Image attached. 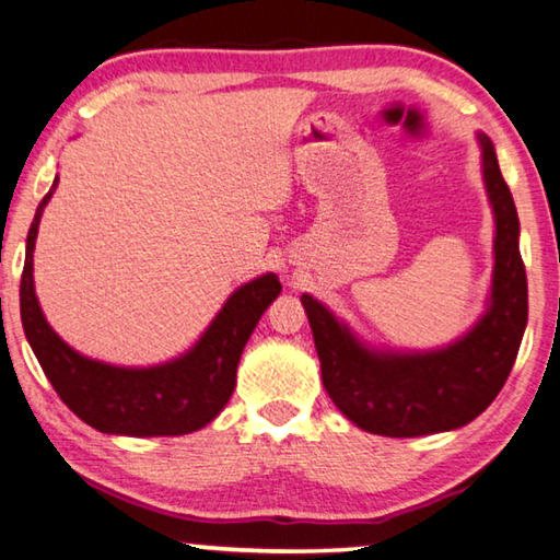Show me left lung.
<instances>
[{
    "mask_svg": "<svg viewBox=\"0 0 560 560\" xmlns=\"http://www.w3.org/2000/svg\"><path fill=\"white\" fill-rule=\"evenodd\" d=\"M481 179L494 214V273L485 314L467 334L430 350L373 346L326 303L303 293L320 377L355 428L383 438H420L469 424L494 402L514 368L528 320L518 214L501 177L494 143L477 132Z\"/></svg>",
    "mask_w": 560,
    "mask_h": 560,
    "instance_id": "left-lung-1",
    "label": "left lung"
}]
</instances>
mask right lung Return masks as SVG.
<instances>
[{"mask_svg": "<svg viewBox=\"0 0 560 560\" xmlns=\"http://www.w3.org/2000/svg\"><path fill=\"white\" fill-rule=\"evenodd\" d=\"M56 185L59 177L36 207L19 287L22 326L44 375L69 410L98 432L175 438L202 430L230 402L246 340L281 293L279 277L269 271L242 283L195 346L165 363L132 368L83 355L49 326L34 291L36 234Z\"/></svg>", "mask_w": 560, "mask_h": 560, "instance_id": "right-lung-1", "label": "right lung"}]
</instances>
